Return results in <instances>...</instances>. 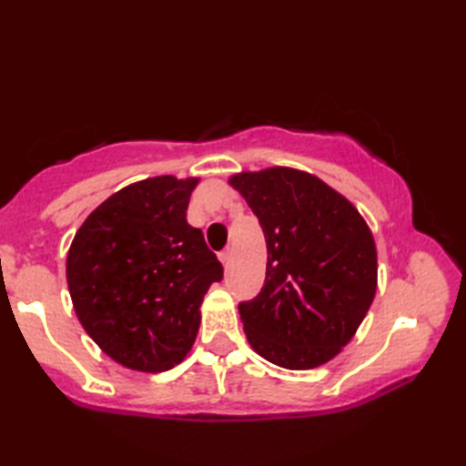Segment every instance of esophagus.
I'll return each instance as SVG.
<instances>
[{
	"label": "esophagus",
	"instance_id": "1",
	"mask_svg": "<svg viewBox=\"0 0 466 466\" xmlns=\"http://www.w3.org/2000/svg\"><path fill=\"white\" fill-rule=\"evenodd\" d=\"M230 258H232L230 248H226V250L220 252V262L224 264V268H228V264H230Z\"/></svg>",
	"mask_w": 466,
	"mask_h": 466
}]
</instances>
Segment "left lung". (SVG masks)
Wrapping results in <instances>:
<instances>
[{
    "instance_id": "left-lung-1",
    "label": "left lung",
    "mask_w": 466,
    "mask_h": 466,
    "mask_svg": "<svg viewBox=\"0 0 466 466\" xmlns=\"http://www.w3.org/2000/svg\"><path fill=\"white\" fill-rule=\"evenodd\" d=\"M262 226L266 280L240 302L246 339L262 359L290 370L334 359L376 294V246L359 210L320 177L266 167L230 177Z\"/></svg>"
}]
</instances>
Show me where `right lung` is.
<instances>
[{"instance_id": "1", "label": "right lung", "mask_w": 466, "mask_h": 466, "mask_svg": "<svg viewBox=\"0 0 466 466\" xmlns=\"http://www.w3.org/2000/svg\"><path fill=\"white\" fill-rule=\"evenodd\" d=\"M198 177L156 176L122 187L86 218L69 246L74 310L126 369L162 372L190 352L200 306L224 268L186 220Z\"/></svg>"}]
</instances>
